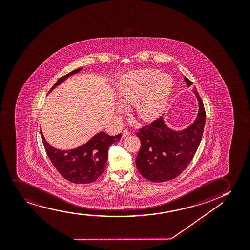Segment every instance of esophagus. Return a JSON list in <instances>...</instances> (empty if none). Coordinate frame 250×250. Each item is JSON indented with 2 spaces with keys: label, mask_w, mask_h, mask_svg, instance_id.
Returning <instances> with one entry per match:
<instances>
[{
  "label": "esophagus",
  "mask_w": 250,
  "mask_h": 250,
  "mask_svg": "<svg viewBox=\"0 0 250 250\" xmlns=\"http://www.w3.org/2000/svg\"><path fill=\"white\" fill-rule=\"evenodd\" d=\"M130 135V132H129L128 129H125L123 132H122V137L125 138V137H126V136H129Z\"/></svg>",
  "instance_id": "esophagus-1"
}]
</instances>
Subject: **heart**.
I'll return each instance as SVG.
<instances>
[{
	"instance_id": "1",
	"label": "heart",
	"mask_w": 250,
	"mask_h": 250,
	"mask_svg": "<svg viewBox=\"0 0 250 250\" xmlns=\"http://www.w3.org/2000/svg\"><path fill=\"white\" fill-rule=\"evenodd\" d=\"M173 88V79L167 74H159L157 70L147 69L129 77L120 90V99L125 104H135V113L143 121L158 117L166 106ZM119 114H125L126 108L117 106Z\"/></svg>"
}]
</instances>
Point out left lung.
Here are the masks:
<instances>
[{"label":"left lung","mask_w":250,"mask_h":250,"mask_svg":"<svg viewBox=\"0 0 250 250\" xmlns=\"http://www.w3.org/2000/svg\"><path fill=\"white\" fill-rule=\"evenodd\" d=\"M185 81L188 86L193 84L186 77ZM193 92L199 101V113L191 125L176 131L167 127L160 117L136 133L142 144L136 156V167L149 181L165 182L178 177L197 151L206 124V111L197 89Z\"/></svg>","instance_id":"8db88e82"}]
</instances>
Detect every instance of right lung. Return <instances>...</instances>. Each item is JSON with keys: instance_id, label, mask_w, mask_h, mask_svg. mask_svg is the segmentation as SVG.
<instances>
[{"instance_id": "1", "label": "right lung", "mask_w": 250, "mask_h": 250, "mask_svg": "<svg viewBox=\"0 0 250 250\" xmlns=\"http://www.w3.org/2000/svg\"><path fill=\"white\" fill-rule=\"evenodd\" d=\"M82 69H76L59 78L49 92L63 83L67 77L79 72ZM41 136L49 160L56 170L63 178L74 184H89L94 182L99 176L102 175L108 160L109 146L119 142L121 138V134L111 136L107 133L99 132L79 147L62 151L49 145L41 130Z\"/></svg>"}]
</instances>
